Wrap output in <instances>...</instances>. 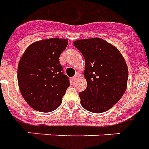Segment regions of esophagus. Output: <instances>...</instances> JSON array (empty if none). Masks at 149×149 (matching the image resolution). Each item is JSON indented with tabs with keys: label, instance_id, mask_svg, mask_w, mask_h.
Segmentation results:
<instances>
[{
	"label": "esophagus",
	"instance_id": "esophagus-1",
	"mask_svg": "<svg viewBox=\"0 0 149 149\" xmlns=\"http://www.w3.org/2000/svg\"><path fill=\"white\" fill-rule=\"evenodd\" d=\"M79 76H80V74H79V72H77L74 77H72V80H75V79H77V78H78V77H79Z\"/></svg>",
	"mask_w": 149,
	"mask_h": 149
}]
</instances>
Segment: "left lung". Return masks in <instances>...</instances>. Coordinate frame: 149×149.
I'll return each mask as SVG.
<instances>
[{
	"label": "left lung",
	"mask_w": 149,
	"mask_h": 149,
	"mask_svg": "<svg viewBox=\"0 0 149 149\" xmlns=\"http://www.w3.org/2000/svg\"><path fill=\"white\" fill-rule=\"evenodd\" d=\"M85 59L84 75L87 86L79 93L86 111L103 113L115 105L127 89L128 70L120 52L100 38L73 42Z\"/></svg>",
	"instance_id": "1"
}]
</instances>
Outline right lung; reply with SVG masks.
<instances>
[{
    "mask_svg": "<svg viewBox=\"0 0 149 149\" xmlns=\"http://www.w3.org/2000/svg\"><path fill=\"white\" fill-rule=\"evenodd\" d=\"M67 45L65 38L37 41L20 58L18 86L25 101L36 111L50 112L62 104L70 80L63 73L59 56Z\"/></svg>",
    "mask_w": 149,
    "mask_h": 149,
    "instance_id": "obj_1",
    "label": "right lung"
}]
</instances>
